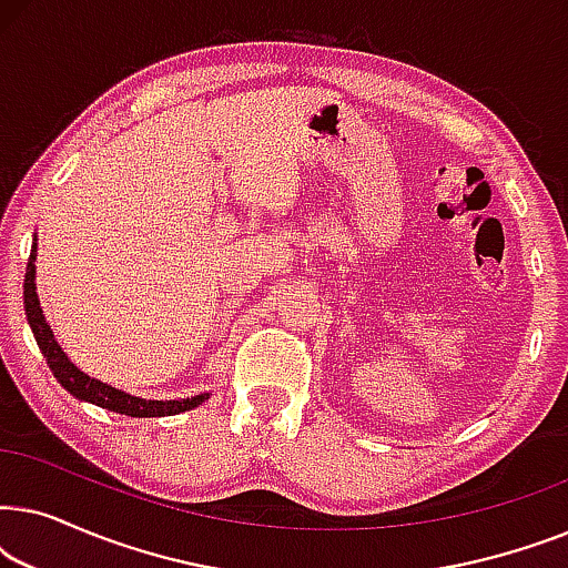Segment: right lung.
<instances>
[{"mask_svg":"<svg viewBox=\"0 0 568 568\" xmlns=\"http://www.w3.org/2000/svg\"><path fill=\"white\" fill-rule=\"evenodd\" d=\"M36 240V237H33ZM36 243L33 251H30L28 268H26V292H22V300H26V315L30 323V331L38 341V348L45 356V364H49L53 377L59 379L61 387L69 395H74L77 400H88L92 406H100L105 410H113V414L121 416H134V418H154V416H175L183 414V410H191L201 406L209 398V393L193 395V398H181V400H146L136 398V395H129L123 390H115V387L100 383V379L84 375L82 369H77L69 356L61 352V346L53 338L51 325L45 323L41 302H38L36 294Z\"/></svg>","mask_w":568,"mask_h":568,"instance_id":"right-lung-1","label":"right lung"}]
</instances>
